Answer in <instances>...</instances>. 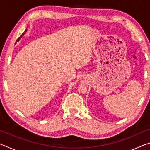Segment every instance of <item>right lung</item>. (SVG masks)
Listing matches in <instances>:
<instances>
[{
	"label": "right lung",
	"instance_id": "right-lung-1",
	"mask_svg": "<svg viewBox=\"0 0 150 150\" xmlns=\"http://www.w3.org/2000/svg\"><path fill=\"white\" fill-rule=\"evenodd\" d=\"M26 31H27V29L26 30H25V32H24V33H22V34L21 35H20V36L17 39V40H16V42H18V41H19V40H20V38H22V35H23L24 34H25V33H26Z\"/></svg>",
	"mask_w": 150,
	"mask_h": 150
}]
</instances>
